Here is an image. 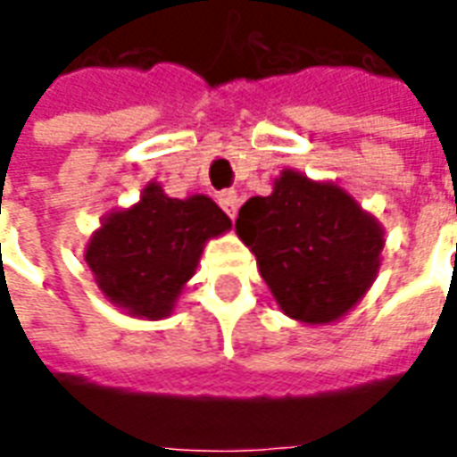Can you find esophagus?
I'll use <instances>...</instances> for the list:
<instances>
[{"label":"esophagus","instance_id":"1","mask_svg":"<svg viewBox=\"0 0 457 457\" xmlns=\"http://www.w3.org/2000/svg\"><path fill=\"white\" fill-rule=\"evenodd\" d=\"M218 203H220V208L225 210V212H228L229 218H232V220L237 218L239 195H237V193H235V190H225V193H220Z\"/></svg>","mask_w":457,"mask_h":457}]
</instances>
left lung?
Returning <instances> with one entry per match:
<instances>
[{"label":"left lung","instance_id":"1","mask_svg":"<svg viewBox=\"0 0 457 457\" xmlns=\"http://www.w3.org/2000/svg\"><path fill=\"white\" fill-rule=\"evenodd\" d=\"M239 239L281 311L308 326L343 318L379 271L384 229L336 183L287 169L271 195L239 208Z\"/></svg>","mask_w":457,"mask_h":457}]
</instances>
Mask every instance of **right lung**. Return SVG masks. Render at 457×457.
I'll list each match as a JSON object with an SVG mask.
<instances>
[{
	"label": "right lung",
	"instance_id": "add662e5",
	"mask_svg": "<svg viewBox=\"0 0 457 457\" xmlns=\"http://www.w3.org/2000/svg\"><path fill=\"white\" fill-rule=\"evenodd\" d=\"M229 228L208 195L169 198L159 183H149L137 205L103 220L85 262L107 301L134 318L159 320L195 274L205 242Z\"/></svg>",
	"mask_w": 457,
	"mask_h": 457
}]
</instances>
